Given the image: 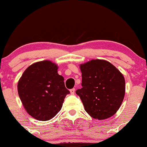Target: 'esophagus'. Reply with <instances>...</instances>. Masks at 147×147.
<instances>
[{"label":"esophagus","instance_id":"esophagus-1","mask_svg":"<svg viewBox=\"0 0 147 147\" xmlns=\"http://www.w3.org/2000/svg\"><path fill=\"white\" fill-rule=\"evenodd\" d=\"M75 92H76L75 88H73V89L70 90V93H71V95H74V94H75Z\"/></svg>","mask_w":147,"mask_h":147}]
</instances>
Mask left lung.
I'll return each instance as SVG.
<instances>
[{
    "mask_svg": "<svg viewBox=\"0 0 147 147\" xmlns=\"http://www.w3.org/2000/svg\"><path fill=\"white\" fill-rule=\"evenodd\" d=\"M80 68L82 88L76 93L86 112L100 120L114 115L125 94V80L122 74L104 59H92L80 64Z\"/></svg>",
    "mask_w": 147,
    "mask_h": 147,
    "instance_id": "8db88e82",
    "label": "left lung"
}]
</instances>
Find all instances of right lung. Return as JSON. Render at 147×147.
<instances>
[{"mask_svg": "<svg viewBox=\"0 0 147 147\" xmlns=\"http://www.w3.org/2000/svg\"><path fill=\"white\" fill-rule=\"evenodd\" d=\"M57 69V64L49 60L36 62L25 69L18 82V93L24 108L38 120L53 118L69 94Z\"/></svg>", "mask_w": 147, "mask_h": 147, "instance_id": "1", "label": "right lung"}]
</instances>
